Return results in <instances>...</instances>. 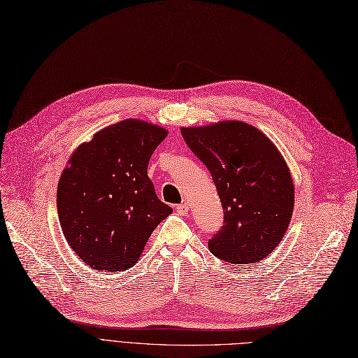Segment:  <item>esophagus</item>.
Returning a JSON list of instances; mask_svg holds the SVG:
<instances>
[{
  "mask_svg": "<svg viewBox=\"0 0 358 358\" xmlns=\"http://www.w3.org/2000/svg\"><path fill=\"white\" fill-rule=\"evenodd\" d=\"M176 209H177V213L180 215H186L189 213V205L187 203H180V205H177Z\"/></svg>",
  "mask_w": 358,
  "mask_h": 358,
  "instance_id": "esophagus-1",
  "label": "esophagus"
}]
</instances>
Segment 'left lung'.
Segmentation results:
<instances>
[{
    "instance_id": "8db88e82",
    "label": "left lung",
    "mask_w": 358,
    "mask_h": 358,
    "mask_svg": "<svg viewBox=\"0 0 358 358\" xmlns=\"http://www.w3.org/2000/svg\"><path fill=\"white\" fill-rule=\"evenodd\" d=\"M190 150L209 169L224 224L209 250L230 264H255L280 243L294 213V181L271 140L249 124L221 121L181 128Z\"/></svg>"
}]
</instances>
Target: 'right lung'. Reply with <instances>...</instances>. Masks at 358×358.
<instances>
[{
    "label": "right lung",
    "mask_w": 358,
    "mask_h": 358,
    "mask_svg": "<svg viewBox=\"0 0 358 358\" xmlns=\"http://www.w3.org/2000/svg\"><path fill=\"white\" fill-rule=\"evenodd\" d=\"M168 136L140 119L109 125L69 157L57 186L66 242L87 266L116 273L134 266L172 208L148 177L150 156Z\"/></svg>",
    "instance_id": "add662e5"
}]
</instances>
